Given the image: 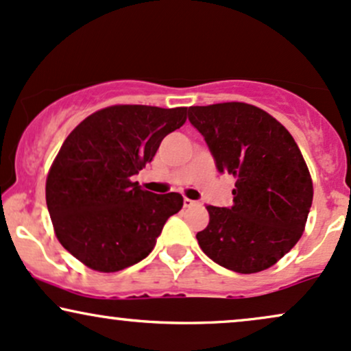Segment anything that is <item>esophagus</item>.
Masks as SVG:
<instances>
[{"label":"esophagus","mask_w":351,"mask_h":351,"mask_svg":"<svg viewBox=\"0 0 351 351\" xmlns=\"http://www.w3.org/2000/svg\"><path fill=\"white\" fill-rule=\"evenodd\" d=\"M183 204H184V208H193V206H196L197 202H196V201H193V199H188V197H184V199H183Z\"/></svg>","instance_id":"34e87169"}]
</instances>
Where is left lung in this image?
Listing matches in <instances>:
<instances>
[{
	"instance_id": "1",
	"label": "left lung",
	"mask_w": 351,
	"mask_h": 351,
	"mask_svg": "<svg viewBox=\"0 0 351 351\" xmlns=\"http://www.w3.org/2000/svg\"><path fill=\"white\" fill-rule=\"evenodd\" d=\"M188 119L204 137L217 171L235 178L232 206H206L209 223L196 234L201 250L237 273L273 267L301 239L314 196L298 143L252 104L191 106Z\"/></svg>"
}]
</instances>
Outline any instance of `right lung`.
I'll return each instance as SVG.
<instances>
[{
  "mask_svg": "<svg viewBox=\"0 0 351 351\" xmlns=\"http://www.w3.org/2000/svg\"><path fill=\"white\" fill-rule=\"evenodd\" d=\"M186 121V108L124 104L96 111L71 130L45 183L55 235L66 252L103 273L132 267L154 250L178 193L155 194L132 176Z\"/></svg>",
  "mask_w": 351,
  "mask_h": 351,
  "instance_id": "1",
  "label": "right lung"
}]
</instances>
